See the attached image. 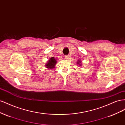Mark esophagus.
<instances>
[{
    "label": "esophagus",
    "instance_id": "1",
    "mask_svg": "<svg viewBox=\"0 0 125 125\" xmlns=\"http://www.w3.org/2000/svg\"><path fill=\"white\" fill-rule=\"evenodd\" d=\"M65 58L66 59H69L70 58V56L69 55H67V56H65Z\"/></svg>",
    "mask_w": 125,
    "mask_h": 125
}]
</instances>
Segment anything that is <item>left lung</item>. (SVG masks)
Wrapping results in <instances>:
<instances>
[{
  "instance_id": "obj_1",
  "label": "left lung",
  "mask_w": 125,
  "mask_h": 125,
  "mask_svg": "<svg viewBox=\"0 0 125 125\" xmlns=\"http://www.w3.org/2000/svg\"><path fill=\"white\" fill-rule=\"evenodd\" d=\"M81 62H82L81 60L80 59H79V60H78V61H77V65H79V66H81V65H82Z\"/></svg>"
}]
</instances>
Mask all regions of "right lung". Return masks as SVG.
Listing matches in <instances>:
<instances>
[{
    "mask_svg": "<svg viewBox=\"0 0 125 125\" xmlns=\"http://www.w3.org/2000/svg\"><path fill=\"white\" fill-rule=\"evenodd\" d=\"M57 62V60L54 57H51L47 61V63H45V67L48 69H53L55 68Z\"/></svg>",
    "mask_w": 125,
    "mask_h": 125,
    "instance_id": "1",
    "label": "right lung"
}]
</instances>
